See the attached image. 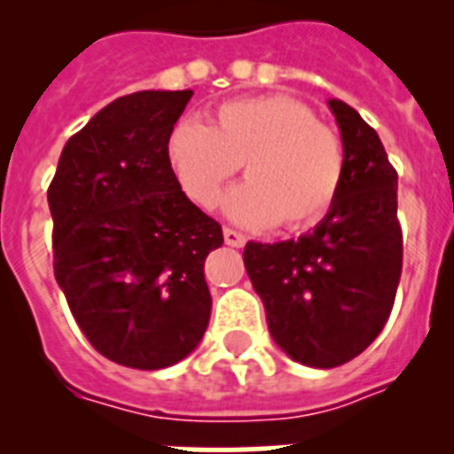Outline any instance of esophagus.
Segmentation results:
<instances>
[{"instance_id":"1","label":"esophagus","mask_w":454,"mask_h":454,"mask_svg":"<svg viewBox=\"0 0 454 454\" xmlns=\"http://www.w3.org/2000/svg\"><path fill=\"white\" fill-rule=\"evenodd\" d=\"M223 240H226V245H231V247H242V245L247 242V238H245L240 231H233V228H223Z\"/></svg>"}]
</instances>
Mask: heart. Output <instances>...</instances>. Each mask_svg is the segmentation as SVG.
I'll return each mask as SVG.
<instances>
[{
  "mask_svg": "<svg viewBox=\"0 0 454 454\" xmlns=\"http://www.w3.org/2000/svg\"><path fill=\"white\" fill-rule=\"evenodd\" d=\"M167 157L184 192L212 209L221 188L245 169L223 209L247 226L303 228L337 200L344 181L341 138L290 96L238 98L216 108L209 124L185 120L167 138Z\"/></svg>",
  "mask_w": 454,
  "mask_h": 454,
  "instance_id": "1",
  "label": "heart"
}]
</instances>
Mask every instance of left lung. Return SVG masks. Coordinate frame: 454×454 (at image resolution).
<instances>
[{
  "label": "left lung",
  "mask_w": 454,
  "mask_h": 454,
  "mask_svg": "<svg viewBox=\"0 0 454 454\" xmlns=\"http://www.w3.org/2000/svg\"><path fill=\"white\" fill-rule=\"evenodd\" d=\"M344 144L337 200L299 240L247 242L245 269L273 341L301 365H344L384 330L403 269L398 174L377 131L327 101Z\"/></svg>",
  "instance_id": "1"
}]
</instances>
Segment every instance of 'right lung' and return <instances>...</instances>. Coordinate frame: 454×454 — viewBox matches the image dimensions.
Returning <instances> with one entry per match:
<instances>
[{
    "instance_id": "right-lung-1",
    "label": "right lung",
    "mask_w": 454,
    "mask_h": 454,
    "mask_svg": "<svg viewBox=\"0 0 454 454\" xmlns=\"http://www.w3.org/2000/svg\"><path fill=\"white\" fill-rule=\"evenodd\" d=\"M192 91H137L66 144L49 185L53 273L96 351L162 370L205 337V259L221 226L181 191L167 138Z\"/></svg>"
}]
</instances>
